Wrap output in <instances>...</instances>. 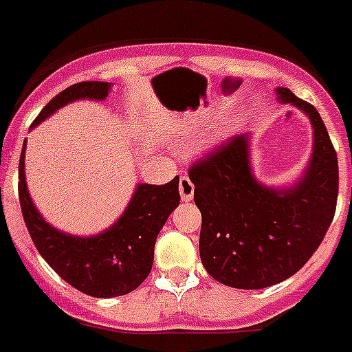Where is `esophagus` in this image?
<instances>
[{"mask_svg":"<svg viewBox=\"0 0 352 352\" xmlns=\"http://www.w3.org/2000/svg\"><path fill=\"white\" fill-rule=\"evenodd\" d=\"M179 191L182 201H191L192 196H195V184L191 182V179L187 175H182L179 180Z\"/></svg>","mask_w":352,"mask_h":352,"instance_id":"34e87169","label":"esophagus"}]
</instances>
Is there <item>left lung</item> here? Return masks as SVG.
I'll return each mask as SVG.
<instances>
[{"instance_id":"8db88e82","label":"left lung","mask_w":352,"mask_h":352,"mask_svg":"<svg viewBox=\"0 0 352 352\" xmlns=\"http://www.w3.org/2000/svg\"><path fill=\"white\" fill-rule=\"evenodd\" d=\"M276 94L313 126V153L297 182L278 187L255 179L250 133L232 137L189 168L203 219V265L213 280L241 290L281 283L309 261L333 221L339 195L337 153L320 113L288 88Z\"/></svg>"}]
</instances>
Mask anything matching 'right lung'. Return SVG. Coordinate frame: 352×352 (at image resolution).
I'll list each match as a JSON object with an SVG mask.
<instances>
[{"label":"right lung","instance_id":"add662e5","mask_svg":"<svg viewBox=\"0 0 352 352\" xmlns=\"http://www.w3.org/2000/svg\"><path fill=\"white\" fill-rule=\"evenodd\" d=\"M109 91L111 83L104 81L72 85L43 107L31 128L71 102L104 100ZM24 157L25 140L19 163V199L39 255L62 280L90 297L111 298L135 290L153 267L157 234L180 203L179 175L165 186L137 184L130 203L111 228L98 234L74 236L48 224L38 212L25 184Z\"/></svg>","mask_w":352,"mask_h":352}]
</instances>
